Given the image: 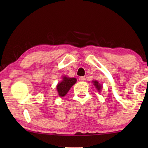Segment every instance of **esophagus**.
<instances>
[{
    "label": "esophagus",
    "mask_w": 148,
    "mask_h": 148,
    "mask_svg": "<svg viewBox=\"0 0 148 148\" xmlns=\"http://www.w3.org/2000/svg\"><path fill=\"white\" fill-rule=\"evenodd\" d=\"M79 79L80 82H84V80H85V77H84V76L79 77Z\"/></svg>",
    "instance_id": "1"
}]
</instances>
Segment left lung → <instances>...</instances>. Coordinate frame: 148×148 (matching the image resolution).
<instances>
[{"mask_svg":"<svg viewBox=\"0 0 148 148\" xmlns=\"http://www.w3.org/2000/svg\"><path fill=\"white\" fill-rule=\"evenodd\" d=\"M92 83H93V85L95 86V87H96V89L98 90V91H101V89H102V85L100 84L98 82L96 81V80H95V81L92 82Z\"/></svg>","mask_w":148,"mask_h":148,"instance_id":"1","label":"left lung"}]
</instances>
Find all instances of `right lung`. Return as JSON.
<instances>
[{"mask_svg": "<svg viewBox=\"0 0 148 148\" xmlns=\"http://www.w3.org/2000/svg\"><path fill=\"white\" fill-rule=\"evenodd\" d=\"M76 79L74 77H68L66 76L62 77V82H60L57 86V92L61 97L65 96L67 92L74 84H76Z\"/></svg>", "mask_w": 148, "mask_h": 148, "instance_id": "1", "label": "right lung"}]
</instances>
